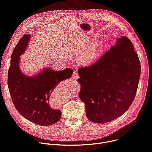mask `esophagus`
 <instances>
[{
    "label": "esophagus",
    "instance_id": "34e87169",
    "mask_svg": "<svg viewBox=\"0 0 152 152\" xmlns=\"http://www.w3.org/2000/svg\"><path fill=\"white\" fill-rule=\"evenodd\" d=\"M78 77H79V75H78L77 72L75 71V72H73V73L72 78H73V79H77Z\"/></svg>",
    "mask_w": 152,
    "mask_h": 152
}]
</instances>
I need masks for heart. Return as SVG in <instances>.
<instances>
[{
    "instance_id": "obj_1",
    "label": "heart",
    "mask_w": 152,
    "mask_h": 152,
    "mask_svg": "<svg viewBox=\"0 0 152 152\" xmlns=\"http://www.w3.org/2000/svg\"><path fill=\"white\" fill-rule=\"evenodd\" d=\"M102 44L99 41H95L86 46L78 55V61L82 64L87 65L94 62L99 56Z\"/></svg>"
}]
</instances>
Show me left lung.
<instances>
[{
	"label": "left lung",
	"mask_w": 152,
	"mask_h": 152,
	"mask_svg": "<svg viewBox=\"0 0 152 152\" xmlns=\"http://www.w3.org/2000/svg\"><path fill=\"white\" fill-rule=\"evenodd\" d=\"M79 97L85 103L86 117L105 123L122 115L132 103L141 75L138 54L125 36L97 62L78 69Z\"/></svg>",
	"instance_id": "8db88e82"
}]
</instances>
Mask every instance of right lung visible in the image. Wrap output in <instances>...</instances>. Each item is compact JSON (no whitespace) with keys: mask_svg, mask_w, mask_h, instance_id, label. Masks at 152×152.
Returning <instances> with one entry per match:
<instances>
[{"mask_svg":"<svg viewBox=\"0 0 152 152\" xmlns=\"http://www.w3.org/2000/svg\"><path fill=\"white\" fill-rule=\"evenodd\" d=\"M30 35H24L12 53L8 70V85L17 111L27 120L40 126H49L59 120L61 112L50 106L49 100L57 85L72 77L73 70L67 68L55 71L49 67L37 75L28 76L20 69V56L28 46Z\"/></svg>","mask_w":152,"mask_h":152,"instance_id":"obj_1","label":"right lung"}]
</instances>
